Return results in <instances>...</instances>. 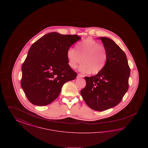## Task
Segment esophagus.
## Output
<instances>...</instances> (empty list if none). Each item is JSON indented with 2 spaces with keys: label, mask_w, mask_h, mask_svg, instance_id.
<instances>
[{
  "label": "esophagus",
  "mask_w": 148,
  "mask_h": 148,
  "mask_svg": "<svg viewBox=\"0 0 148 148\" xmlns=\"http://www.w3.org/2000/svg\"><path fill=\"white\" fill-rule=\"evenodd\" d=\"M80 77H83V76H82L81 74H79L77 75V78H80Z\"/></svg>",
  "instance_id": "esophagus-1"
}]
</instances>
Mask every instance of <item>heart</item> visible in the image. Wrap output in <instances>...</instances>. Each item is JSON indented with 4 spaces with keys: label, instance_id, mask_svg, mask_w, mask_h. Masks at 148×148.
Wrapping results in <instances>:
<instances>
[{
    "label": "heart",
    "instance_id": "obj_1",
    "mask_svg": "<svg viewBox=\"0 0 148 148\" xmlns=\"http://www.w3.org/2000/svg\"><path fill=\"white\" fill-rule=\"evenodd\" d=\"M66 56L69 65L75 69L82 62L79 71L83 74L97 75L106 66L108 52L106 47L92 38L78 42L75 49L69 48ZM82 62H81V60Z\"/></svg>",
    "mask_w": 148,
    "mask_h": 148
}]
</instances>
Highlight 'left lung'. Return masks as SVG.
I'll return each mask as SVG.
<instances>
[{
	"instance_id": "obj_1",
	"label": "left lung",
	"mask_w": 148,
	"mask_h": 148,
	"mask_svg": "<svg viewBox=\"0 0 148 148\" xmlns=\"http://www.w3.org/2000/svg\"><path fill=\"white\" fill-rule=\"evenodd\" d=\"M99 38L108 52L106 66L98 74L85 77L86 84L80 94L91 109L104 111L121 101L129 88L130 69L125 53L115 42L108 38Z\"/></svg>"
}]
</instances>
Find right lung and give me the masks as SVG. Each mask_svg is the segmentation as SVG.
<instances>
[{
  "mask_svg": "<svg viewBox=\"0 0 148 148\" xmlns=\"http://www.w3.org/2000/svg\"><path fill=\"white\" fill-rule=\"evenodd\" d=\"M81 38L56 32L44 35L30 47L22 65L21 86L34 105L47 106L59 95L66 82L77 73L69 65L67 50Z\"/></svg>",
  "mask_w": 148,
  "mask_h": 148,
  "instance_id": "1",
  "label": "right lung"
}]
</instances>
